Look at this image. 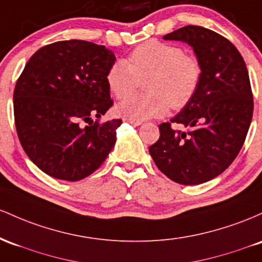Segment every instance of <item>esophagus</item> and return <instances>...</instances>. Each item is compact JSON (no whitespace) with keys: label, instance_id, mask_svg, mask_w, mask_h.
Segmentation results:
<instances>
[{"label":"esophagus","instance_id":"obj_1","mask_svg":"<svg viewBox=\"0 0 262 262\" xmlns=\"http://www.w3.org/2000/svg\"><path fill=\"white\" fill-rule=\"evenodd\" d=\"M123 121H125V122H130V123H132V125H135V126L141 125V121H135V120L127 119V117H123Z\"/></svg>","mask_w":262,"mask_h":262}]
</instances>
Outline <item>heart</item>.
<instances>
[{
    "mask_svg": "<svg viewBox=\"0 0 262 262\" xmlns=\"http://www.w3.org/2000/svg\"><path fill=\"white\" fill-rule=\"evenodd\" d=\"M145 78L148 93L117 105L121 115L135 121L163 116L169 106L176 110L187 106L201 84V61L177 44L152 39L136 47L128 61H114L106 73L108 89L117 99L130 95Z\"/></svg>",
    "mask_w": 262,
    "mask_h": 262,
    "instance_id": "b5f03b06",
    "label": "heart"
}]
</instances>
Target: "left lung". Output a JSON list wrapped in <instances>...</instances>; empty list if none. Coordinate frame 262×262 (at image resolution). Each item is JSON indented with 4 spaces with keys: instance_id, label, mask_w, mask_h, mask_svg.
Segmentation results:
<instances>
[{
    "instance_id": "left-lung-1",
    "label": "left lung",
    "mask_w": 262,
    "mask_h": 262,
    "mask_svg": "<svg viewBox=\"0 0 262 262\" xmlns=\"http://www.w3.org/2000/svg\"><path fill=\"white\" fill-rule=\"evenodd\" d=\"M163 39L192 47L201 61L202 80L192 101L170 120L187 130L161 123L160 139L148 151L173 182L201 184L224 172L245 142L254 113L249 73L234 44L208 28L186 26Z\"/></svg>"
}]
</instances>
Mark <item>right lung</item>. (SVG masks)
Instances as JSON below:
<instances>
[{"label":"right lung","instance_id":"add662e5","mask_svg":"<svg viewBox=\"0 0 262 262\" xmlns=\"http://www.w3.org/2000/svg\"><path fill=\"white\" fill-rule=\"evenodd\" d=\"M115 59L104 46L72 39L42 47L26 64L13 93L14 123L29 160L51 177L80 181L115 145L121 120L99 122L114 104L106 73Z\"/></svg>","mask_w":262,"mask_h":262}]
</instances>
